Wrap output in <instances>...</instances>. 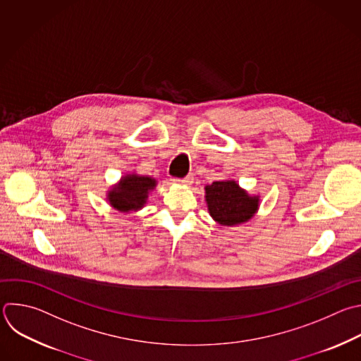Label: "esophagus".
Masks as SVG:
<instances>
[{"instance_id":"obj_1","label":"esophagus","mask_w":361,"mask_h":361,"mask_svg":"<svg viewBox=\"0 0 361 361\" xmlns=\"http://www.w3.org/2000/svg\"><path fill=\"white\" fill-rule=\"evenodd\" d=\"M174 184H181V185H190L192 183V177L191 176H187L184 178H173L171 180Z\"/></svg>"}]
</instances>
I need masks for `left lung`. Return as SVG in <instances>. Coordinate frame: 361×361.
Returning <instances> with one entry per match:
<instances>
[{
	"mask_svg": "<svg viewBox=\"0 0 361 361\" xmlns=\"http://www.w3.org/2000/svg\"><path fill=\"white\" fill-rule=\"evenodd\" d=\"M205 202L211 218L221 226H238L251 221L259 209L261 195L250 194L232 178L207 184Z\"/></svg>",
	"mask_w": 361,
	"mask_h": 361,
	"instance_id": "left-lung-1",
	"label": "left lung"
}]
</instances>
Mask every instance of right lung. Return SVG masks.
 Listing matches in <instances>:
<instances>
[{"label": "right lung", "instance_id": "right-lung-1", "mask_svg": "<svg viewBox=\"0 0 361 361\" xmlns=\"http://www.w3.org/2000/svg\"><path fill=\"white\" fill-rule=\"evenodd\" d=\"M157 184V178L139 174L133 170L109 187L106 191V200L109 205L118 212H137L147 204L149 195Z\"/></svg>", "mask_w": 361, "mask_h": 361}]
</instances>
